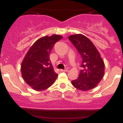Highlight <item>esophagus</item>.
<instances>
[{"label": "esophagus", "instance_id": "34e87169", "mask_svg": "<svg viewBox=\"0 0 123 123\" xmlns=\"http://www.w3.org/2000/svg\"><path fill=\"white\" fill-rule=\"evenodd\" d=\"M68 71L67 69H61V71H62V72H67Z\"/></svg>", "mask_w": 123, "mask_h": 123}]
</instances>
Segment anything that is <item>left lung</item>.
Instances as JSON below:
<instances>
[{
	"instance_id": "obj_1",
	"label": "left lung",
	"mask_w": 123,
	"mask_h": 123,
	"mask_svg": "<svg viewBox=\"0 0 123 123\" xmlns=\"http://www.w3.org/2000/svg\"><path fill=\"white\" fill-rule=\"evenodd\" d=\"M82 59V69L79 78L72 80L75 88L87 91L96 87L102 80L105 73V63L96 46L88 37L78 34L69 36Z\"/></svg>"
}]
</instances>
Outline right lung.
<instances>
[{"label":"right lung","instance_id":"obj_1","mask_svg":"<svg viewBox=\"0 0 123 123\" xmlns=\"http://www.w3.org/2000/svg\"><path fill=\"white\" fill-rule=\"evenodd\" d=\"M61 35L44 36L34 42L28 50L21 64L23 79L32 89L41 91L50 87L58 75L50 60V53Z\"/></svg>","mask_w":123,"mask_h":123}]
</instances>
